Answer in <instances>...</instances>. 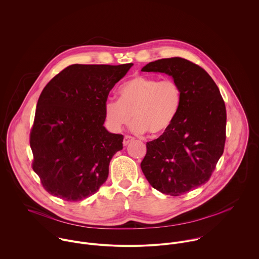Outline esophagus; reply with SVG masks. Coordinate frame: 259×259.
I'll use <instances>...</instances> for the list:
<instances>
[{
  "label": "esophagus",
  "mask_w": 259,
  "mask_h": 259,
  "mask_svg": "<svg viewBox=\"0 0 259 259\" xmlns=\"http://www.w3.org/2000/svg\"><path fill=\"white\" fill-rule=\"evenodd\" d=\"M135 139L133 138V137H131V136H125L124 138H123V145L124 146H126V145H128L132 141H134Z\"/></svg>",
  "instance_id": "obj_1"
}]
</instances>
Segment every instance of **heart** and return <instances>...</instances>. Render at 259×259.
Listing matches in <instances>:
<instances>
[{
  "mask_svg": "<svg viewBox=\"0 0 259 259\" xmlns=\"http://www.w3.org/2000/svg\"><path fill=\"white\" fill-rule=\"evenodd\" d=\"M119 100L109 99L104 104V118L108 127L119 132L132 118V130L151 136L164 134L175 120L182 102V89L174 79L138 75L123 83Z\"/></svg>",
  "mask_w": 259,
  "mask_h": 259,
  "instance_id": "heart-1",
  "label": "heart"
}]
</instances>
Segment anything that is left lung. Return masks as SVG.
I'll list each match as a JSON object with an SVG mask.
<instances>
[{
	"instance_id": "1",
	"label": "left lung",
	"mask_w": 259,
	"mask_h": 259,
	"mask_svg": "<svg viewBox=\"0 0 259 259\" xmlns=\"http://www.w3.org/2000/svg\"><path fill=\"white\" fill-rule=\"evenodd\" d=\"M142 72L172 76L182 89V102L171 126L146 144L141 168L149 183L162 193L184 194L208 181L226 142V106L210 76L182 59H162Z\"/></svg>"
}]
</instances>
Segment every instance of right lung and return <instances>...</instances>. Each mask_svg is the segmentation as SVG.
Segmentation results:
<instances>
[{
	"label": "right lung",
	"mask_w": 259,
	"mask_h": 259,
	"mask_svg": "<svg viewBox=\"0 0 259 259\" xmlns=\"http://www.w3.org/2000/svg\"><path fill=\"white\" fill-rule=\"evenodd\" d=\"M133 65H72L44 88L29 142L32 169L52 195L79 201L106 181L123 136L103 126L104 104Z\"/></svg>",
	"instance_id": "obj_1"
}]
</instances>
